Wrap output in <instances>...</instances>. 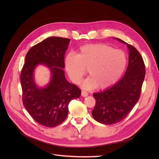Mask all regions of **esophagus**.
Masks as SVG:
<instances>
[{
    "instance_id": "1",
    "label": "esophagus",
    "mask_w": 159,
    "mask_h": 159,
    "mask_svg": "<svg viewBox=\"0 0 159 159\" xmlns=\"http://www.w3.org/2000/svg\"><path fill=\"white\" fill-rule=\"evenodd\" d=\"M81 95H82V97H87V96L88 95V93L86 92V91H82V92H81Z\"/></svg>"
}]
</instances>
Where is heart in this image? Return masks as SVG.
Wrapping results in <instances>:
<instances>
[{
  "label": "heart",
  "mask_w": 159,
  "mask_h": 159,
  "mask_svg": "<svg viewBox=\"0 0 159 159\" xmlns=\"http://www.w3.org/2000/svg\"><path fill=\"white\" fill-rule=\"evenodd\" d=\"M127 63L126 54L105 44H86L65 58V68L75 84H80L86 70L90 75L83 82L86 89H106L121 77Z\"/></svg>",
  "instance_id": "obj_1"
}]
</instances>
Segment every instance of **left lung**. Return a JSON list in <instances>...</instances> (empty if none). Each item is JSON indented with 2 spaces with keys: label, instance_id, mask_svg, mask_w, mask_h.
<instances>
[{
  "label": "left lung",
  "instance_id": "obj_1",
  "mask_svg": "<svg viewBox=\"0 0 159 159\" xmlns=\"http://www.w3.org/2000/svg\"><path fill=\"white\" fill-rule=\"evenodd\" d=\"M129 49V62L124 77L113 86L93 95L96 101L92 115L104 124H113L126 118L138 102L145 77V64L138 50L115 38Z\"/></svg>",
  "mask_w": 159,
  "mask_h": 159
}]
</instances>
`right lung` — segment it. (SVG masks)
<instances>
[{"label":"right lung","mask_w":159,"mask_h":159,"mask_svg":"<svg viewBox=\"0 0 159 159\" xmlns=\"http://www.w3.org/2000/svg\"><path fill=\"white\" fill-rule=\"evenodd\" d=\"M70 39L58 37L46 39L33 46L25 57L20 73L22 102L25 109L39 124L53 128L61 124L68 113V105L78 98L81 90L65 78L64 55ZM47 65L52 73L48 86L36 85L33 71L38 64Z\"/></svg>","instance_id":"add662e5"}]
</instances>
